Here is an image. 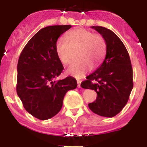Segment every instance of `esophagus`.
Returning a JSON list of instances; mask_svg holds the SVG:
<instances>
[{
    "mask_svg": "<svg viewBox=\"0 0 147 147\" xmlns=\"http://www.w3.org/2000/svg\"><path fill=\"white\" fill-rule=\"evenodd\" d=\"M77 82H78V88H80L81 87V81L78 80Z\"/></svg>",
    "mask_w": 147,
    "mask_h": 147,
    "instance_id": "1",
    "label": "esophagus"
}]
</instances>
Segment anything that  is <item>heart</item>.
Segmentation results:
<instances>
[{"instance_id": "obj_1", "label": "heart", "mask_w": 147, "mask_h": 147, "mask_svg": "<svg viewBox=\"0 0 147 147\" xmlns=\"http://www.w3.org/2000/svg\"><path fill=\"white\" fill-rule=\"evenodd\" d=\"M66 39L60 38L55 43V52L60 61L69 64L74 51L78 52L80 58L67 69L68 74L81 78L90 72L92 67H97L103 60L106 53V42L102 35L94 34L84 28L69 31Z\"/></svg>"}]
</instances>
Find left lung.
<instances>
[{
  "label": "left lung",
  "mask_w": 147,
  "mask_h": 147,
  "mask_svg": "<svg viewBox=\"0 0 147 147\" xmlns=\"http://www.w3.org/2000/svg\"><path fill=\"white\" fill-rule=\"evenodd\" d=\"M105 39L106 56L100 67L81 84L84 89L97 92L94 102L88 105L94 113L113 117L127 103L133 88V72L129 55L119 37L110 30L92 26Z\"/></svg>",
  "instance_id": "obj_1"
}]
</instances>
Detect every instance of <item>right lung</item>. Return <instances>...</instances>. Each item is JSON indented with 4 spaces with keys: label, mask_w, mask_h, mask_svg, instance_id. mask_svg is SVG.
<instances>
[{
    "label": "right lung",
    "mask_w": 147,
    "mask_h": 147,
    "mask_svg": "<svg viewBox=\"0 0 147 147\" xmlns=\"http://www.w3.org/2000/svg\"><path fill=\"white\" fill-rule=\"evenodd\" d=\"M72 26H52L40 30L23 48L18 63L16 90L23 107L40 120L55 116L63 107L67 92L78 83L72 77L55 80L63 72L55 43Z\"/></svg>",
    "instance_id": "add662e5"
}]
</instances>
